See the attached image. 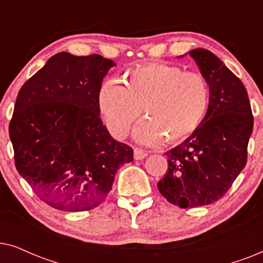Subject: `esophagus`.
I'll use <instances>...</instances> for the list:
<instances>
[{"instance_id": "esophagus-1", "label": "esophagus", "mask_w": 263, "mask_h": 263, "mask_svg": "<svg viewBox=\"0 0 263 263\" xmlns=\"http://www.w3.org/2000/svg\"><path fill=\"white\" fill-rule=\"evenodd\" d=\"M147 157V152L146 151H143L141 148H138V147H135L134 148V158L136 160H141L143 158Z\"/></svg>"}]
</instances>
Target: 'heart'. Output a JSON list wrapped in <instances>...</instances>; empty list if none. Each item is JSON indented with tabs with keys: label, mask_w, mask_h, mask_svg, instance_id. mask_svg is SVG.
Listing matches in <instances>:
<instances>
[{
	"label": "heart",
	"mask_w": 263,
	"mask_h": 263,
	"mask_svg": "<svg viewBox=\"0 0 263 263\" xmlns=\"http://www.w3.org/2000/svg\"><path fill=\"white\" fill-rule=\"evenodd\" d=\"M123 85L105 80L98 89V107L106 127L122 139L141 110L147 121L135 130L143 143H167L188 139L197 130L210 104V86L203 75L177 66L147 63L125 71Z\"/></svg>",
	"instance_id": "heart-1"
}]
</instances>
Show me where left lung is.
<instances>
[{"instance_id": "8db88e82", "label": "left lung", "mask_w": 263, "mask_h": 263, "mask_svg": "<svg viewBox=\"0 0 263 263\" xmlns=\"http://www.w3.org/2000/svg\"><path fill=\"white\" fill-rule=\"evenodd\" d=\"M210 86V105L200 127L165 154L167 172L158 189L181 208L221 199L247 164L254 117L242 81L204 49L189 52Z\"/></svg>"}]
</instances>
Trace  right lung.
Wrapping results in <instances>:
<instances>
[{
  "instance_id": "1",
  "label": "right lung",
  "mask_w": 263,
  "mask_h": 263,
  "mask_svg": "<svg viewBox=\"0 0 263 263\" xmlns=\"http://www.w3.org/2000/svg\"><path fill=\"white\" fill-rule=\"evenodd\" d=\"M112 61L100 55L56 53L17 93L9 123L14 161L35 195L50 207H98L130 146L111 138L98 107V89Z\"/></svg>"
}]
</instances>
